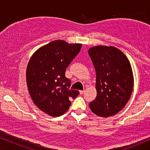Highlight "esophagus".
Returning <instances> with one entry per match:
<instances>
[{
	"label": "esophagus",
	"mask_w": 150,
	"mask_h": 150,
	"mask_svg": "<svg viewBox=\"0 0 150 150\" xmlns=\"http://www.w3.org/2000/svg\"><path fill=\"white\" fill-rule=\"evenodd\" d=\"M85 90H81V91H80V93L83 94L84 93H85Z\"/></svg>",
	"instance_id": "1"
}]
</instances>
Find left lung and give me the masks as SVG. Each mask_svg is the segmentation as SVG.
Returning a JSON list of instances; mask_svg holds the SVG:
<instances>
[{"mask_svg": "<svg viewBox=\"0 0 150 150\" xmlns=\"http://www.w3.org/2000/svg\"><path fill=\"white\" fill-rule=\"evenodd\" d=\"M88 53L96 69L97 90L89 107L102 117L115 115L126 105L132 92L134 80L130 61L112 46L92 47Z\"/></svg>", "mask_w": 150, "mask_h": 150, "instance_id": "8db88e82", "label": "left lung"}]
</instances>
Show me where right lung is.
I'll return each mask as SVG.
<instances>
[{"label":"right lung","instance_id":"1","mask_svg":"<svg viewBox=\"0 0 150 150\" xmlns=\"http://www.w3.org/2000/svg\"><path fill=\"white\" fill-rule=\"evenodd\" d=\"M82 44H69L55 40L39 48L33 54L26 69V83L34 104L52 117L62 115L71 105L69 99L79 96L70 89L65 70L79 54Z\"/></svg>","mask_w":150,"mask_h":150}]
</instances>
